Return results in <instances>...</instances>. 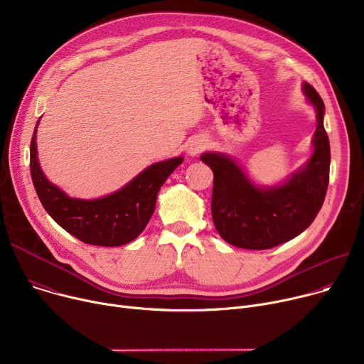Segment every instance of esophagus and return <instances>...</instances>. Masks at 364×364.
Listing matches in <instances>:
<instances>
[{"label":"esophagus","instance_id":"obj_1","mask_svg":"<svg viewBox=\"0 0 364 364\" xmlns=\"http://www.w3.org/2000/svg\"><path fill=\"white\" fill-rule=\"evenodd\" d=\"M206 148V144L205 142H200V141H196V142H193V144H190V146H188V149H187V152L190 154V155H197V154H200L203 149Z\"/></svg>","mask_w":364,"mask_h":364}]
</instances>
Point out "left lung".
<instances>
[{"mask_svg": "<svg viewBox=\"0 0 364 364\" xmlns=\"http://www.w3.org/2000/svg\"><path fill=\"white\" fill-rule=\"evenodd\" d=\"M305 95L316 109L315 151L306 167L279 187L258 188L238 165L220 154L200 159L213 171L212 218L219 235L245 250H269L302 234L321 210L329 183V139L323 127V102L305 82Z\"/></svg>", "mask_w": 364, "mask_h": 364, "instance_id": "left-lung-1", "label": "left lung"}]
</instances>
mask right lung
<instances>
[{
    "label": "right lung",
    "instance_id": "1",
    "mask_svg": "<svg viewBox=\"0 0 364 364\" xmlns=\"http://www.w3.org/2000/svg\"><path fill=\"white\" fill-rule=\"evenodd\" d=\"M36 127L30 142V174L39 200L59 226L90 245L119 247L134 241L155 210L161 186L183 162L181 156L156 162L122 190L103 199H70L45 178L39 167Z\"/></svg>",
    "mask_w": 364,
    "mask_h": 364
}]
</instances>
